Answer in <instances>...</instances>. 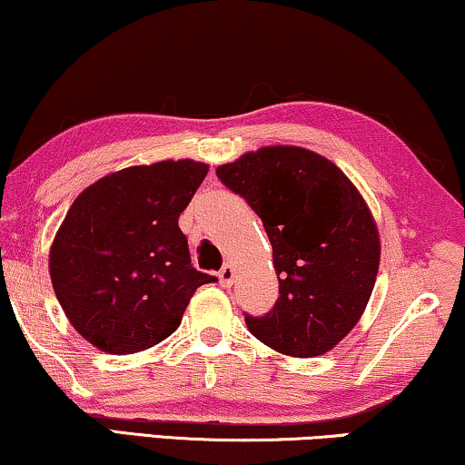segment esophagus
I'll use <instances>...</instances> for the list:
<instances>
[{
    "label": "esophagus",
    "instance_id": "obj_1",
    "mask_svg": "<svg viewBox=\"0 0 465 465\" xmlns=\"http://www.w3.org/2000/svg\"><path fill=\"white\" fill-rule=\"evenodd\" d=\"M233 276H235L233 267H232L230 263H225L223 270L219 272V282H221V286H223V289H230V286L233 284Z\"/></svg>",
    "mask_w": 465,
    "mask_h": 465
}]
</instances>
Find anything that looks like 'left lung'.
Returning <instances> with one entry per match:
<instances>
[{
	"label": "left lung",
	"mask_w": 465,
	"mask_h": 465,
	"mask_svg": "<svg viewBox=\"0 0 465 465\" xmlns=\"http://www.w3.org/2000/svg\"><path fill=\"white\" fill-rule=\"evenodd\" d=\"M217 176L263 221L280 297L263 318L246 316L261 343L292 358L331 351L362 318L381 240L362 193L324 155L270 145L221 164Z\"/></svg>",
	"instance_id": "8db88e82"
}]
</instances>
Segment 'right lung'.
<instances>
[{
	"mask_svg": "<svg viewBox=\"0 0 465 465\" xmlns=\"http://www.w3.org/2000/svg\"><path fill=\"white\" fill-rule=\"evenodd\" d=\"M208 174L195 160L128 166L74 200L52 240L48 267L71 326L104 354L153 348L213 276L192 267L179 214Z\"/></svg>",
	"mask_w": 465,
	"mask_h": 465,
	"instance_id": "1",
	"label": "right lung"
}]
</instances>
